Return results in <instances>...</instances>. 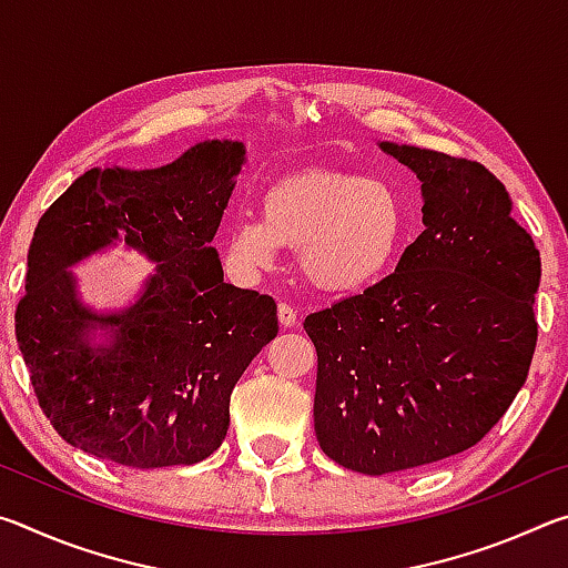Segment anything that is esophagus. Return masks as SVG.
Segmentation results:
<instances>
[{
	"mask_svg": "<svg viewBox=\"0 0 568 568\" xmlns=\"http://www.w3.org/2000/svg\"><path fill=\"white\" fill-rule=\"evenodd\" d=\"M277 321H281L283 328H293V325L297 323V311L293 305L281 303L277 305Z\"/></svg>",
	"mask_w": 568,
	"mask_h": 568,
	"instance_id": "esophagus-1",
	"label": "esophagus"
}]
</instances>
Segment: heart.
Here are the masks:
<instances>
[{"label":"heart","mask_w":568,"mask_h":568,"mask_svg":"<svg viewBox=\"0 0 568 568\" xmlns=\"http://www.w3.org/2000/svg\"><path fill=\"white\" fill-rule=\"evenodd\" d=\"M263 217L240 213L227 227L225 257L237 273L273 267L277 250L301 253L307 281L353 293L388 271L406 233V205L388 182L307 170L277 178L263 192Z\"/></svg>","instance_id":"obj_1"}]
</instances>
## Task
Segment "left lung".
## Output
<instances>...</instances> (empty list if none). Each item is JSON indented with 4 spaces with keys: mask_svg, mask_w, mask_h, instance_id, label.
I'll list each match as a JSON object with an SVG mask.
<instances>
[{
    "mask_svg": "<svg viewBox=\"0 0 568 568\" xmlns=\"http://www.w3.org/2000/svg\"><path fill=\"white\" fill-rule=\"evenodd\" d=\"M416 172L426 230L396 273L303 323L318 353L315 436L368 476L476 446L511 406L536 348L541 261L480 162L396 142Z\"/></svg>",
    "mask_w": 568,
    "mask_h": 568,
    "instance_id": "8db88e82",
    "label": "left lung"
}]
</instances>
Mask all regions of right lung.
<instances>
[{
  "label": "right lung",
  "instance_id": "obj_1",
  "mask_svg": "<svg viewBox=\"0 0 568 568\" xmlns=\"http://www.w3.org/2000/svg\"><path fill=\"white\" fill-rule=\"evenodd\" d=\"M243 162V142L205 140L155 170L92 168L40 217L14 331L67 444L132 468L192 466L223 444L230 393L277 335L273 297L223 283L213 247ZM122 236L159 267L130 308L98 314L65 267Z\"/></svg>",
  "mask_w": 568,
  "mask_h": 568
}]
</instances>
